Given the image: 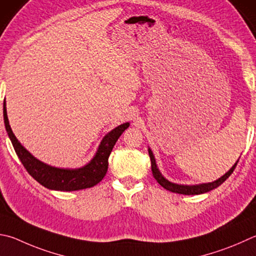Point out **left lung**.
<instances>
[{
    "instance_id": "8db88e82",
    "label": "left lung",
    "mask_w": 256,
    "mask_h": 256,
    "mask_svg": "<svg viewBox=\"0 0 256 256\" xmlns=\"http://www.w3.org/2000/svg\"><path fill=\"white\" fill-rule=\"evenodd\" d=\"M148 156H150V160H151V169H152V174L154 176V179L159 182L162 187L164 189L169 190V192H176V194H204V192H208L210 190L215 189L217 187L224 182V181L228 178V176L233 174V171L235 170L236 166H238V162L232 166L230 170L228 172H226L224 176H220V179L214 181V182H209V184H197V186H184V184H176L170 182L169 180H166L164 176L160 174L159 169L156 168V160L154 156H153L152 151L148 148Z\"/></svg>"
}]
</instances>
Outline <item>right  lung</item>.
Wrapping results in <instances>:
<instances>
[{
    "label": "right lung",
    "mask_w": 256,
    "mask_h": 256,
    "mask_svg": "<svg viewBox=\"0 0 256 256\" xmlns=\"http://www.w3.org/2000/svg\"><path fill=\"white\" fill-rule=\"evenodd\" d=\"M3 118L8 138H10L16 153L26 170L44 187L59 190V192H74V190L90 188L102 181L108 172V156L116 141L120 136V134L130 126V123H124L110 131L102 141L94 159L85 166L80 169H59L36 159L16 140L10 124H8L6 103L3 105Z\"/></svg>",
    "instance_id": "obj_1"
}]
</instances>
